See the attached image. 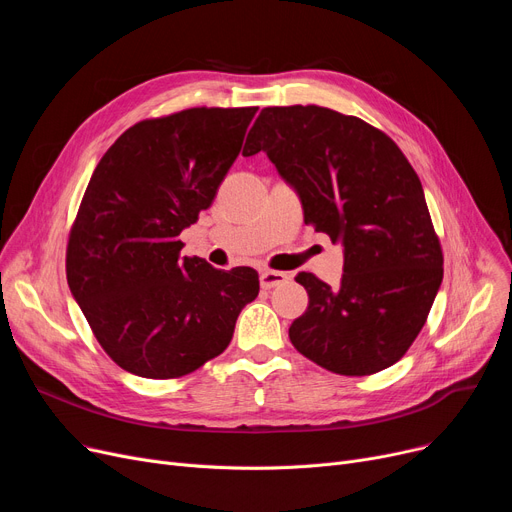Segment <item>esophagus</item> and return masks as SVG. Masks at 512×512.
Instances as JSON below:
<instances>
[{
  "instance_id": "34e87169",
  "label": "esophagus",
  "mask_w": 512,
  "mask_h": 512,
  "mask_svg": "<svg viewBox=\"0 0 512 512\" xmlns=\"http://www.w3.org/2000/svg\"><path fill=\"white\" fill-rule=\"evenodd\" d=\"M259 280H261V288L270 290V288H276V286L288 282L290 274L288 272H276V270H263Z\"/></svg>"
}]
</instances>
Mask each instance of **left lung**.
Segmentation results:
<instances>
[{
    "label": "left lung",
    "instance_id": "obj_1",
    "mask_svg": "<svg viewBox=\"0 0 512 512\" xmlns=\"http://www.w3.org/2000/svg\"><path fill=\"white\" fill-rule=\"evenodd\" d=\"M267 153L299 193L305 224L344 245L330 288L297 274L309 294L290 342L332 373L371 375L405 357L444 276L423 186L386 132L321 105L263 107L242 155Z\"/></svg>",
    "mask_w": 512,
    "mask_h": 512
}]
</instances>
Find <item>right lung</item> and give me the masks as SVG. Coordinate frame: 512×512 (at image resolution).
<instances>
[{
    "label": "right lung",
    "mask_w": 512,
    "mask_h": 512,
    "mask_svg": "<svg viewBox=\"0 0 512 512\" xmlns=\"http://www.w3.org/2000/svg\"><path fill=\"white\" fill-rule=\"evenodd\" d=\"M257 107H191L147 118L105 151L66 247V278L116 365L149 380L193 373L226 351L259 294L253 267L180 257L240 153Z\"/></svg>",
    "instance_id": "obj_1"
}]
</instances>
